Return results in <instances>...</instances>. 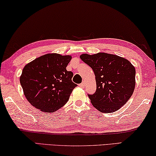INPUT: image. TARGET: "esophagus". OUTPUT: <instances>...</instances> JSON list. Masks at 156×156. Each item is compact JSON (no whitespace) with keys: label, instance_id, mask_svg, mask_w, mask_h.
<instances>
[{"label":"esophagus","instance_id":"34e87169","mask_svg":"<svg viewBox=\"0 0 156 156\" xmlns=\"http://www.w3.org/2000/svg\"><path fill=\"white\" fill-rule=\"evenodd\" d=\"M79 86H80V87H81V88H83V87H84V82H82L81 83H80Z\"/></svg>","mask_w":156,"mask_h":156}]
</instances>
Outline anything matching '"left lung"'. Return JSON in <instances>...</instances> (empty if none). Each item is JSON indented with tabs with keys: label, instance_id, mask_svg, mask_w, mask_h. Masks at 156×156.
I'll return each instance as SVG.
<instances>
[{
	"label": "left lung",
	"instance_id": "left-lung-1",
	"mask_svg": "<svg viewBox=\"0 0 156 156\" xmlns=\"http://www.w3.org/2000/svg\"><path fill=\"white\" fill-rule=\"evenodd\" d=\"M81 59L93 70L96 92L88 94L94 107L101 112L118 110L130 99L136 84V70L127 59L115 55L83 54Z\"/></svg>",
	"mask_w": 156,
	"mask_h": 156
}]
</instances>
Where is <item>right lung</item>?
I'll return each mask as SVG.
<instances>
[{
    "label": "right lung",
    "instance_id": "add662e5",
    "mask_svg": "<svg viewBox=\"0 0 156 156\" xmlns=\"http://www.w3.org/2000/svg\"><path fill=\"white\" fill-rule=\"evenodd\" d=\"M71 56L46 54L29 63L23 68L20 81L31 104L44 112H53L69 99L73 90V73L66 66Z\"/></svg>",
    "mask_w": 156,
    "mask_h": 156
}]
</instances>
